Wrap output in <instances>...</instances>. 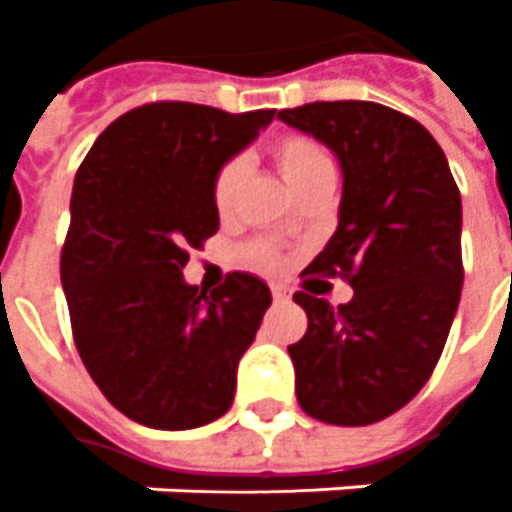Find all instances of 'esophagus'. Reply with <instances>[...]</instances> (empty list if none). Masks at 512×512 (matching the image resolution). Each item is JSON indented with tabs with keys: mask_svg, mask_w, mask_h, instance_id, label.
<instances>
[{
	"mask_svg": "<svg viewBox=\"0 0 512 512\" xmlns=\"http://www.w3.org/2000/svg\"><path fill=\"white\" fill-rule=\"evenodd\" d=\"M273 300L275 303H286V300H289V292H286V289H278V286H273Z\"/></svg>",
	"mask_w": 512,
	"mask_h": 512,
	"instance_id": "esophagus-1",
	"label": "esophagus"
}]
</instances>
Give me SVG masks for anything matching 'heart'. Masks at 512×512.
<instances>
[{
    "instance_id": "1",
    "label": "heart",
    "mask_w": 512,
    "mask_h": 512,
    "mask_svg": "<svg viewBox=\"0 0 512 512\" xmlns=\"http://www.w3.org/2000/svg\"><path fill=\"white\" fill-rule=\"evenodd\" d=\"M270 157H273L275 168L281 170V176L289 181V187L297 195L306 187H311L317 179L333 173L331 154L306 134H284V137L273 140ZM239 190H242V162L228 159L212 176V206H215L220 220H228L234 215ZM242 262L248 267H256V270H278L281 256L270 242H250V245L242 248Z\"/></svg>"
}]
</instances>
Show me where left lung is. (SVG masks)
I'll return each mask as SVG.
<instances>
[{"mask_svg": "<svg viewBox=\"0 0 512 512\" xmlns=\"http://www.w3.org/2000/svg\"><path fill=\"white\" fill-rule=\"evenodd\" d=\"M278 118L322 140L344 173L336 234L303 275L353 286L339 308L295 292L308 317L289 344L297 402L325 424H375L419 394L447 344L463 286L458 184L405 112L314 101Z\"/></svg>", "mask_w": 512, "mask_h": 512, "instance_id": "obj_1", "label": "left lung"}]
</instances>
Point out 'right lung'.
I'll use <instances>...</instances> for the list:
<instances>
[{"instance_id": "right-lung-1", "label": "right lung", "mask_w": 512, "mask_h": 512, "mask_svg": "<svg viewBox=\"0 0 512 512\" xmlns=\"http://www.w3.org/2000/svg\"><path fill=\"white\" fill-rule=\"evenodd\" d=\"M273 115L151 101L112 121L76 170L60 253L71 333L93 383L134 422L190 430L234 402L270 289L228 273L206 297L181 270L220 226L212 176Z\"/></svg>"}]
</instances>
